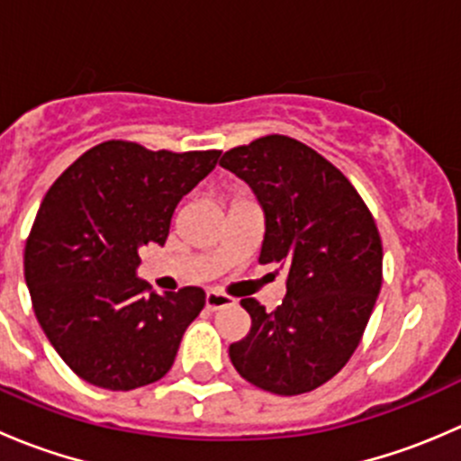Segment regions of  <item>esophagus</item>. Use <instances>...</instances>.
<instances>
[{
    "mask_svg": "<svg viewBox=\"0 0 461 461\" xmlns=\"http://www.w3.org/2000/svg\"><path fill=\"white\" fill-rule=\"evenodd\" d=\"M231 303H234V299H231V296L222 294V292H216V290H209L207 296H204V305H207V310L230 308Z\"/></svg>",
    "mask_w": 461,
    "mask_h": 461,
    "instance_id": "obj_1",
    "label": "esophagus"
}]
</instances>
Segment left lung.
<instances>
[{"label":"left lung","mask_w":461,"mask_h":461,"mask_svg":"<svg viewBox=\"0 0 461 461\" xmlns=\"http://www.w3.org/2000/svg\"><path fill=\"white\" fill-rule=\"evenodd\" d=\"M221 167L245 180L263 209L258 263L287 274L274 312L240 301L252 328L231 343L230 359L267 393H310L348 364L373 314L384 265L375 218L350 180L294 138L230 149Z\"/></svg>","instance_id":"1"}]
</instances>
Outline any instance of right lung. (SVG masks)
Instances as JSON below:
<instances>
[{
	"label": "right lung",
	"mask_w": 461,
	"mask_h": 461,
	"mask_svg": "<svg viewBox=\"0 0 461 461\" xmlns=\"http://www.w3.org/2000/svg\"><path fill=\"white\" fill-rule=\"evenodd\" d=\"M218 156L109 140L46 192L26 240V285L50 346L88 384L133 390L174 366L204 292H149L138 278L140 248L165 245L176 207Z\"/></svg>",
	"instance_id": "1"
}]
</instances>
